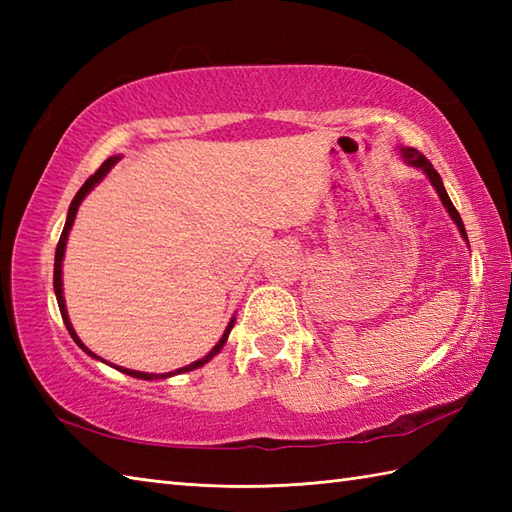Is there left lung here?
I'll list each match as a JSON object with an SVG mask.
<instances>
[{
  "label": "left lung",
  "instance_id": "obj_1",
  "mask_svg": "<svg viewBox=\"0 0 512 512\" xmlns=\"http://www.w3.org/2000/svg\"><path fill=\"white\" fill-rule=\"evenodd\" d=\"M398 151H400V156H402V160L407 162L409 167H416V169H420L424 176L429 178V182H431V187L436 189V193L440 195V200H442V204H444V209H447V213L451 215V220L455 222V226H458V231H460V235L464 237V242L469 244V237H466V228H464V224H462V217H460V213L455 211V206H453V202H451V198H449V193H447V189H444V184H442V178H440V173L433 169V165L431 162L424 158L418 149H413V147H398Z\"/></svg>",
  "mask_w": 512,
  "mask_h": 512
}]
</instances>
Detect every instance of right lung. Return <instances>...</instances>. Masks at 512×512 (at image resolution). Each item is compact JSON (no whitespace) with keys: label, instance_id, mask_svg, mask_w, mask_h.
Here are the masks:
<instances>
[{"label":"right lung","instance_id":"add662e5","mask_svg":"<svg viewBox=\"0 0 512 512\" xmlns=\"http://www.w3.org/2000/svg\"><path fill=\"white\" fill-rule=\"evenodd\" d=\"M121 160V156H112V158H107L103 165L99 167V171L94 173V176H90L88 180H85V184L83 187L79 189V193L74 195V200H72V204H70V209H68V217H65V226H63V233H61V239H59V244H57V253H54V295H57V303H59V310H61V317H63V323H65V328H68V332H70V336L74 339V343L81 347V350L88 354V356H92V358H96V361H101V363H107V361H103L101 356H96L92 350H88V347L83 345V341L79 339V334L74 332V328H72V323H70V317H68V308H65V299H63V279H61V275H63V257H65V244H68V235H70V231H72V224H74V217H76V211H79V206H81V202L85 200V195H88L96 184H99L107 173H110V169L116 165V162ZM233 325H235V317L228 321V325H226V330H224V334H222V339L215 343V347L213 350L206 354V356H202V358H198V361H193L191 365H184V367H180V369H173V372H167V374H149V372H136V369H127V367H121V365H112V363H107L110 367H114V369H118V372H123V374H127V376H134V378H143V380H162V378H171V376H178V374H184V372H191V369H198V367H202V365H206L211 361V358L215 356V354H220L222 352V347H224V343H226V339H228V334H231V330H233Z\"/></svg>","mask_w":512,"mask_h":512}]
</instances>
